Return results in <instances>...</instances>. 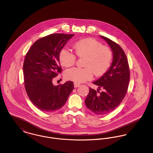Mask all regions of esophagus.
I'll list each match as a JSON object with an SVG mask.
<instances>
[{
	"mask_svg": "<svg viewBox=\"0 0 153 153\" xmlns=\"http://www.w3.org/2000/svg\"><path fill=\"white\" fill-rule=\"evenodd\" d=\"M80 85H81L80 84H78V83H76V82H75V83H74V87H75V88H77V87H79Z\"/></svg>",
	"mask_w": 153,
	"mask_h": 153,
	"instance_id": "34e87169",
	"label": "esophagus"
}]
</instances>
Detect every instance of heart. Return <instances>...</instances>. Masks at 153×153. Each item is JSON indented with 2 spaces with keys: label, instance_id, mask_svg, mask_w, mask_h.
Here are the masks:
<instances>
[{
  "label": "heart",
  "instance_id": "obj_1",
  "mask_svg": "<svg viewBox=\"0 0 153 153\" xmlns=\"http://www.w3.org/2000/svg\"><path fill=\"white\" fill-rule=\"evenodd\" d=\"M74 49L78 57H86L84 68H72L65 71V76L68 80L75 82H84L96 76L103 75L110 68L113 52L110 48L91 38L81 40L74 45ZM59 61L64 67H70L76 62L75 55L66 49L60 51Z\"/></svg>",
  "mask_w": 153,
  "mask_h": 153
}]
</instances>
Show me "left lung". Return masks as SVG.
<instances>
[{
    "instance_id": "left-lung-1",
    "label": "left lung",
    "mask_w": 153,
    "mask_h": 153,
    "mask_svg": "<svg viewBox=\"0 0 153 153\" xmlns=\"http://www.w3.org/2000/svg\"><path fill=\"white\" fill-rule=\"evenodd\" d=\"M100 37L110 46L113 52V61L108 71L93 82L99 87V89L96 91L89 88L85 103L93 113L103 115L113 111L123 100L128 88L130 71L126 56L122 48L105 37ZM100 88L104 90L101 93L99 92Z\"/></svg>"
}]
</instances>
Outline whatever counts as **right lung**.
Returning a JSON list of instances; mask_svg holds the SVG:
<instances>
[{
    "label": "right lung",
    "instance_id": "obj_1",
    "mask_svg": "<svg viewBox=\"0 0 153 153\" xmlns=\"http://www.w3.org/2000/svg\"><path fill=\"white\" fill-rule=\"evenodd\" d=\"M74 34H53L37 40L27 52L23 65L25 88L33 104L43 111L60 108L74 90V82L54 85L62 72L59 53Z\"/></svg>",
    "mask_w": 153,
    "mask_h": 153
}]
</instances>
